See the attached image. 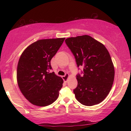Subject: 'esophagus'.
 Segmentation results:
<instances>
[{
    "mask_svg": "<svg viewBox=\"0 0 131 131\" xmlns=\"http://www.w3.org/2000/svg\"><path fill=\"white\" fill-rule=\"evenodd\" d=\"M69 77V74H66L65 76H62V79H63L64 81H66H66H68V79Z\"/></svg>",
    "mask_w": 131,
    "mask_h": 131,
    "instance_id": "obj_1",
    "label": "esophagus"
}]
</instances>
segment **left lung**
I'll return each mask as SVG.
<instances>
[{"instance_id":"obj_1","label":"left lung","mask_w":131,"mask_h":131,"mask_svg":"<svg viewBox=\"0 0 131 131\" xmlns=\"http://www.w3.org/2000/svg\"><path fill=\"white\" fill-rule=\"evenodd\" d=\"M65 42L74 55L77 66L83 67V75L77 76L73 92L82 105L91 106L102 102L112 89L114 67L107 48L88 35L71 37Z\"/></svg>"}]
</instances>
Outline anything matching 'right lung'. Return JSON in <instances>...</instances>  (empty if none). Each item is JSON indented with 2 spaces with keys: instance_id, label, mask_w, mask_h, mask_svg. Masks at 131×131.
<instances>
[{
  "instance_id": "right-lung-1",
  "label": "right lung",
  "mask_w": 131,
  "mask_h": 131,
  "mask_svg": "<svg viewBox=\"0 0 131 131\" xmlns=\"http://www.w3.org/2000/svg\"><path fill=\"white\" fill-rule=\"evenodd\" d=\"M65 39L39 40L28 46L19 58L17 84L24 97L33 105H50L59 96L63 80L49 70L50 61Z\"/></svg>"
}]
</instances>
